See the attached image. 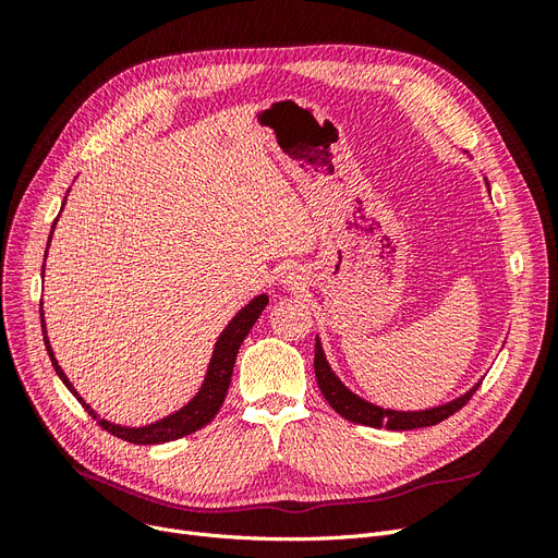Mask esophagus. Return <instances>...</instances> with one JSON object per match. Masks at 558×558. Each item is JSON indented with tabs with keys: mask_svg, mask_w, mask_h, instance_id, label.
Here are the masks:
<instances>
[{
	"mask_svg": "<svg viewBox=\"0 0 558 558\" xmlns=\"http://www.w3.org/2000/svg\"><path fill=\"white\" fill-rule=\"evenodd\" d=\"M300 281H302V275H300L298 267H286L281 272V283L283 286H298Z\"/></svg>",
	"mask_w": 558,
	"mask_h": 558,
	"instance_id": "esophagus-1",
	"label": "esophagus"
}]
</instances>
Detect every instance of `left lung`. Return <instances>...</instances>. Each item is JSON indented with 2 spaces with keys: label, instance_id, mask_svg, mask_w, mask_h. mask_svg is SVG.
I'll list each match as a JSON object with an SVG mask.
<instances>
[{
  "label": "left lung",
  "instance_id": "1",
  "mask_svg": "<svg viewBox=\"0 0 558 558\" xmlns=\"http://www.w3.org/2000/svg\"><path fill=\"white\" fill-rule=\"evenodd\" d=\"M314 373H316V381H318L320 393H324V398L328 400V404L337 414L353 421V424L373 426V428L386 426L388 430H412V428H426V426L440 424V421H445L451 414L459 412L480 386V384L472 386L465 396L456 398L447 404H440V408H433V410H421V412L384 410V408H377V404H373V402L359 398L356 393H351L349 388L335 377L318 340H316V347H314Z\"/></svg>",
  "mask_w": 558,
  "mask_h": 558
}]
</instances>
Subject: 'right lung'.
Here are the masks:
<instances>
[{
    "label": "right lung",
    "instance_id": "obj_1",
    "mask_svg": "<svg viewBox=\"0 0 558 558\" xmlns=\"http://www.w3.org/2000/svg\"><path fill=\"white\" fill-rule=\"evenodd\" d=\"M265 307H267V295H258V298H253L248 305L230 320L228 328L221 332V337H218V342H216L205 384H202L197 396L189 404H185V408H181L179 412H174L170 416H165L162 421H156V424L142 426V428L116 426V424H109V421H105V418H99L88 408V404L83 402V398L74 391V386L70 384V379L64 377L62 367L58 365V361L53 356V351H50L48 337H44V342H46V351L50 356V363H53V367H56L58 377L76 396V400L83 404V408H86V412L97 421L99 426H102L107 433L121 437V440L132 442V445H162V442H170V440H179V437L191 435V433L199 430L202 426H207L209 421L218 414V410H221V404H223L226 393H228L230 379H232L234 359H238V351L244 342V337L248 335V330L253 328V324H256ZM41 330L46 332L44 316H41Z\"/></svg>",
    "mask_w": 558,
    "mask_h": 558
}]
</instances>
